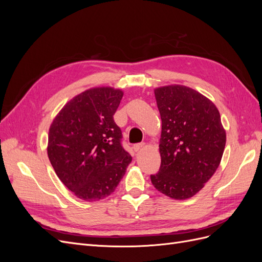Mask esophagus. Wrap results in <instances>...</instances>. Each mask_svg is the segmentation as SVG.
<instances>
[{"mask_svg": "<svg viewBox=\"0 0 262 262\" xmlns=\"http://www.w3.org/2000/svg\"><path fill=\"white\" fill-rule=\"evenodd\" d=\"M145 146V143H138V144H134L133 145V148H134V150H140V149H142Z\"/></svg>", "mask_w": 262, "mask_h": 262, "instance_id": "34e87169", "label": "esophagus"}]
</instances>
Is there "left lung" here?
Returning a JSON list of instances; mask_svg holds the SVG:
<instances>
[{"label":"left lung","instance_id":"left-lung-1","mask_svg":"<svg viewBox=\"0 0 262 262\" xmlns=\"http://www.w3.org/2000/svg\"><path fill=\"white\" fill-rule=\"evenodd\" d=\"M162 119L161 167L150 181L158 191L175 200L193 196L221 163L226 132L213 102L190 87L155 89Z\"/></svg>","mask_w":262,"mask_h":262}]
</instances>
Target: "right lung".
<instances>
[{
    "mask_svg": "<svg viewBox=\"0 0 262 262\" xmlns=\"http://www.w3.org/2000/svg\"><path fill=\"white\" fill-rule=\"evenodd\" d=\"M122 96L113 87L87 90L68 101L50 125L49 161L78 199L93 202L112 194L132 161L114 120Z\"/></svg>",
    "mask_w": 262,
    "mask_h": 262,
    "instance_id": "right-lung-1",
    "label": "right lung"
}]
</instances>
